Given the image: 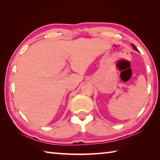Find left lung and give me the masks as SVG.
I'll return each mask as SVG.
<instances>
[{
  "mask_svg": "<svg viewBox=\"0 0 160 160\" xmlns=\"http://www.w3.org/2000/svg\"><path fill=\"white\" fill-rule=\"evenodd\" d=\"M132 48H133L135 50H136V51H138V49H137V47H135L134 45H133V44H132Z\"/></svg>",
  "mask_w": 160,
  "mask_h": 160,
  "instance_id": "1",
  "label": "left lung"
}]
</instances>
